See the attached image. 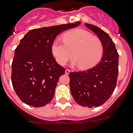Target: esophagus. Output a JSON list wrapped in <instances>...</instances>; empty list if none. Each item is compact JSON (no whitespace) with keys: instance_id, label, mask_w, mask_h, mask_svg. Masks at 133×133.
<instances>
[{"instance_id":"obj_1","label":"esophagus","mask_w":133,"mask_h":133,"mask_svg":"<svg viewBox=\"0 0 133 133\" xmlns=\"http://www.w3.org/2000/svg\"><path fill=\"white\" fill-rule=\"evenodd\" d=\"M70 70H69V69H66V70H65L66 75H69V74L70 73Z\"/></svg>"}]
</instances>
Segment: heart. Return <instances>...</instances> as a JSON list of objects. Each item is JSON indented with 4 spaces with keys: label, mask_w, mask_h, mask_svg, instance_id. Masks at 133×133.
Listing matches in <instances>:
<instances>
[{
    "label": "heart",
    "mask_w": 133,
    "mask_h": 133,
    "mask_svg": "<svg viewBox=\"0 0 133 133\" xmlns=\"http://www.w3.org/2000/svg\"><path fill=\"white\" fill-rule=\"evenodd\" d=\"M63 43L55 39L51 44V52L60 65H64L72 57L75 65L88 70L98 63L103 55L101 41L83 29L70 30L63 35Z\"/></svg>",
    "instance_id": "heart-1"
}]
</instances>
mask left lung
<instances>
[{"instance_id": "8db88e82", "label": "left lung", "mask_w": 133, "mask_h": 133, "mask_svg": "<svg viewBox=\"0 0 133 133\" xmlns=\"http://www.w3.org/2000/svg\"><path fill=\"white\" fill-rule=\"evenodd\" d=\"M85 25L101 41L103 57L97 65L89 70L70 72V89L76 103L92 108L104 104L115 90L118 72V54L107 32L92 24L85 23Z\"/></svg>"}]
</instances>
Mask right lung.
<instances>
[{
  "label": "right lung",
  "mask_w": 133,
  "mask_h": 133,
  "mask_svg": "<svg viewBox=\"0 0 133 133\" xmlns=\"http://www.w3.org/2000/svg\"><path fill=\"white\" fill-rule=\"evenodd\" d=\"M81 22L30 30L15 50L11 81L20 99L34 107L45 106L52 99L58 78L65 69L56 63L51 44L56 36L77 27Z\"/></svg>",
  "instance_id": "obj_1"
}]
</instances>
